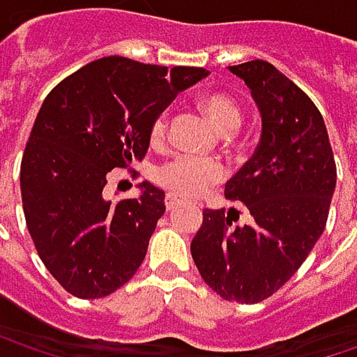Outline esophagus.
Wrapping results in <instances>:
<instances>
[{
  "label": "esophagus",
  "instance_id": "34e87169",
  "mask_svg": "<svg viewBox=\"0 0 357 357\" xmlns=\"http://www.w3.org/2000/svg\"><path fill=\"white\" fill-rule=\"evenodd\" d=\"M181 202H183V200L179 198L178 194H167V196H165V208H167V211H174V208H178Z\"/></svg>",
  "mask_w": 357,
  "mask_h": 357
}]
</instances>
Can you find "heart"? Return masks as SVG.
<instances>
[{
    "mask_svg": "<svg viewBox=\"0 0 357 357\" xmlns=\"http://www.w3.org/2000/svg\"><path fill=\"white\" fill-rule=\"evenodd\" d=\"M202 109L206 117L213 121V126L225 136L234 134L242 126V109L225 93L206 95L202 99ZM165 130H167V115L161 113L151 126V138L159 142L165 136ZM221 178H223V167L217 161H200L188 155L174 157L172 161L163 163L157 169V179L181 196H196Z\"/></svg>",
    "mask_w": 357,
    "mask_h": 357,
    "instance_id": "1",
    "label": "heart"
}]
</instances>
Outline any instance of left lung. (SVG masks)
<instances>
[{
	"mask_svg": "<svg viewBox=\"0 0 357 357\" xmlns=\"http://www.w3.org/2000/svg\"><path fill=\"white\" fill-rule=\"evenodd\" d=\"M229 72L246 82L262 121L254 157L225 183V198L244 202L252 221L234 225L229 213L204 208L190 252L223 300L258 304L291 279L319 242L337 169L321 111L302 89L262 59Z\"/></svg>",
	"mask_w": 357,
	"mask_h": 357,
	"instance_id": "obj_1",
	"label": "left lung"
}]
</instances>
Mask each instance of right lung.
I'll list each match as a JSON object with an SVG mask.
<instances>
[{"mask_svg": "<svg viewBox=\"0 0 357 357\" xmlns=\"http://www.w3.org/2000/svg\"><path fill=\"white\" fill-rule=\"evenodd\" d=\"M206 74L111 55L43 101L20 165L22 206L40 260L72 296L105 298L142 264L165 192L142 181L138 198L111 202L107 174L146 155L157 115Z\"/></svg>", "mask_w": 357, "mask_h": 357, "instance_id": "right-lung-1", "label": "right lung"}]
</instances>
